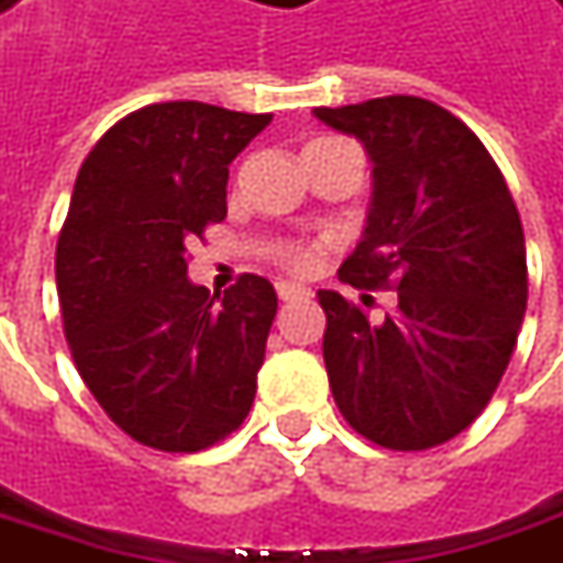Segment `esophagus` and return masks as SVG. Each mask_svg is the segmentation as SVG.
<instances>
[{
  "instance_id": "34e87169",
  "label": "esophagus",
  "mask_w": 563,
  "mask_h": 563,
  "mask_svg": "<svg viewBox=\"0 0 563 563\" xmlns=\"http://www.w3.org/2000/svg\"><path fill=\"white\" fill-rule=\"evenodd\" d=\"M275 290H278V297H282L285 303H290V300H309V297H312V290L303 288V285H294V282H278Z\"/></svg>"
}]
</instances>
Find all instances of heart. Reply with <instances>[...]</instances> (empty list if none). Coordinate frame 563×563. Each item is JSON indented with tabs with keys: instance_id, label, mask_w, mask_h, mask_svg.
<instances>
[{
	"instance_id": "b5f03b06",
	"label": "heart",
	"mask_w": 563,
	"mask_h": 563,
	"mask_svg": "<svg viewBox=\"0 0 563 563\" xmlns=\"http://www.w3.org/2000/svg\"><path fill=\"white\" fill-rule=\"evenodd\" d=\"M285 263H288L290 269H309L312 266V254L303 251V247H290L288 254H285Z\"/></svg>"
}]
</instances>
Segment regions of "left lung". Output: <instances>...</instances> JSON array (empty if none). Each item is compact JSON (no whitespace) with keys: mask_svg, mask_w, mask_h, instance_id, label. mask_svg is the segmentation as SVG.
<instances>
[{"mask_svg":"<svg viewBox=\"0 0 563 563\" xmlns=\"http://www.w3.org/2000/svg\"><path fill=\"white\" fill-rule=\"evenodd\" d=\"M312 114L356 135L375 164L365 232L338 275L360 290H396L384 322L319 290L334 402L378 446H440L484 412L518 346L527 247L515 198L484 142L428 98Z\"/></svg>","mask_w":563,"mask_h":563,"instance_id":"obj_1","label":"left lung"}]
</instances>
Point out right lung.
<instances>
[{"label": "right lung", "instance_id": "1", "mask_svg": "<svg viewBox=\"0 0 563 563\" xmlns=\"http://www.w3.org/2000/svg\"><path fill=\"white\" fill-rule=\"evenodd\" d=\"M273 114L164 101L117 120L79 167L55 278L79 378L135 443L201 452L254 406L278 297L241 275L188 282V244L225 220L229 164Z\"/></svg>", "mask_w": 563, "mask_h": 563}]
</instances>
